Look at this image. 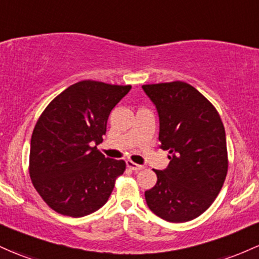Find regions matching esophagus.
Listing matches in <instances>:
<instances>
[{
	"label": "esophagus",
	"mask_w": 259,
	"mask_h": 259,
	"mask_svg": "<svg viewBox=\"0 0 259 259\" xmlns=\"http://www.w3.org/2000/svg\"><path fill=\"white\" fill-rule=\"evenodd\" d=\"M126 166L129 167L130 169H133V171H135V172L140 171V169L144 168V166H141V164L135 163V162H133V161H126Z\"/></svg>",
	"instance_id": "esophagus-1"
}]
</instances>
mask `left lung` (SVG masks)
Instances as JSON below:
<instances>
[{
	"instance_id": "obj_1",
	"label": "left lung",
	"mask_w": 259,
	"mask_h": 259,
	"mask_svg": "<svg viewBox=\"0 0 259 259\" xmlns=\"http://www.w3.org/2000/svg\"><path fill=\"white\" fill-rule=\"evenodd\" d=\"M160 119L162 150L169 151L167 168L145 192L153 214L169 223H186L203 214L218 197L227 173L226 135L214 106L182 81L144 84Z\"/></svg>"
}]
</instances>
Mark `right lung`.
Returning a JSON list of instances; mask_svg holds the SVG:
<instances>
[{
    "instance_id": "1",
    "label": "right lung",
    "mask_w": 259,
    "mask_h": 259,
    "mask_svg": "<svg viewBox=\"0 0 259 259\" xmlns=\"http://www.w3.org/2000/svg\"><path fill=\"white\" fill-rule=\"evenodd\" d=\"M132 86L81 81L50 102L30 140L29 175L42 200L66 217L82 218L107 203L123 160L97 150L110 112ZM93 143L96 147H92Z\"/></svg>"
}]
</instances>
